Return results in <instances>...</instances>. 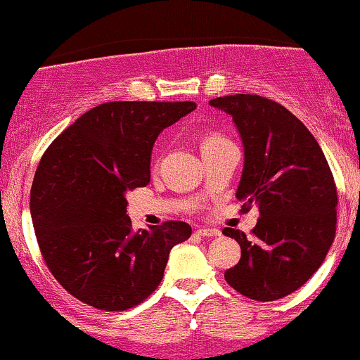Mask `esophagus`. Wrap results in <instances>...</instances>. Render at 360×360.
I'll list each match as a JSON object with an SVG mask.
<instances>
[{
  "instance_id": "esophagus-1",
  "label": "esophagus",
  "mask_w": 360,
  "mask_h": 360,
  "mask_svg": "<svg viewBox=\"0 0 360 360\" xmlns=\"http://www.w3.org/2000/svg\"><path fill=\"white\" fill-rule=\"evenodd\" d=\"M195 233H198V236H208L210 238V236H219L220 231L219 229H212V227H199Z\"/></svg>"
}]
</instances>
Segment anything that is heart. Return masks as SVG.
<instances>
[{"mask_svg": "<svg viewBox=\"0 0 360 360\" xmlns=\"http://www.w3.org/2000/svg\"><path fill=\"white\" fill-rule=\"evenodd\" d=\"M219 140H224V138H220V136H208L205 140V143H202V147H206V145H212V143H215V141H219Z\"/></svg>", "mask_w": 360, "mask_h": 360, "instance_id": "obj_1", "label": "heart"}]
</instances>
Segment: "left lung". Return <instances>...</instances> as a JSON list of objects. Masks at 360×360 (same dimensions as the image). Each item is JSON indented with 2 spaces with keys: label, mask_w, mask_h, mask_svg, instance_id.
<instances>
[{
  "label": "left lung",
  "mask_w": 360,
  "mask_h": 360,
  "mask_svg": "<svg viewBox=\"0 0 360 360\" xmlns=\"http://www.w3.org/2000/svg\"><path fill=\"white\" fill-rule=\"evenodd\" d=\"M233 117L243 143L236 198L259 206L254 240L226 227L241 259L226 282L255 301H275L304 285L322 266L336 234V184L322 148L285 106L255 94L210 101Z\"/></svg>",
  "instance_id": "1"
}]
</instances>
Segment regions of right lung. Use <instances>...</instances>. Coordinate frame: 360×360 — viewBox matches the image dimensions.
Masks as SVG:
<instances>
[{
  "label": "right lung",
  "mask_w": 360,
  "mask_h": 360,
  "mask_svg": "<svg viewBox=\"0 0 360 360\" xmlns=\"http://www.w3.org/2000/svg\"><path fill=\"white\" fill-rule=\"evenodd\" d=\"M192 110V101L103 103L41 158L31 187L38 245L54 278L85 304H140L161 283L169 250L191 238L179 220L134 231L126 192L150 181L155 140Z\"/></svg>",
  "instance_id": "obj_1"
}]
</instances>
